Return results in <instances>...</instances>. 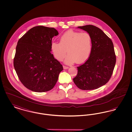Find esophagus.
Wrapping results in <instances>:
<instances>
[{"label":"esophagus","mask_w":132,"mask_h":132,"mask_svg":"<svg viewBox=\"0 0 132 132\" xmlns=\"http://www.w3.org/2000/svg\"><path fill=\"white\" fill-rule=\"evenodd\" d=\"M63 67L64 69H67L69 68L68 66H65V65H63Z\"/></svg>","instance_id":"34e87169"}]
</instances>
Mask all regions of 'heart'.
I'll return each mask as SVG.
<instances>
[{
  "instance_id": "1",
  "label": "heart",
  "mask_w": 132,
  "mask_h": 132,
  "mask_svg": "<svg viewBox=\"0 0 132 132\" xmlns=\"http://www.w3.org/2000/svg\"><path fill=\"white\" fill-rule=\"evenodd\" d=\"M92 48V38L88 33L73 30L64 33L60 38V43L53 42L51 45L54 56L58 61L63 60L67 51L68 55L65 60L67 64L85 62L90 55Z\"/></svg>"
}]
</instances>
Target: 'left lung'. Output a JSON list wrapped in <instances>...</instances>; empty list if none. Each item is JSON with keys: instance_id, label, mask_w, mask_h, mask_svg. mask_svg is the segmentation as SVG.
<instances>
[{"instance_id": "8db88e82", "label": "left lung", "mask_w": 132, "mask_h": 132, "mask_svg": "<svg viewBox=\"0 0 132 132\" xmlns=\"http://www.w3.org/2000/svg\"><path fill=\"white\" fill-rule=\"evenodd\" d=\"M78 28L90 35L92 48L88 60L77 67L78 74L73 81L82 90L97 89L105 85L112 75L116 61L113 43L97 27L88 25Z\"/></svg>"}]
</instances>
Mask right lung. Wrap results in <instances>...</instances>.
I'll list each match as a JSON object with an SVG mask.
<instances>
[{
    "label": "right lung",
    "instance_id": "right-lung-1",
    "mask_svg": "<svg viewBox=\"0 0 132 132\" xmlns=\"http://www.w3.org/2000/svg\"><path fill=\"white\" fill-rule=\"evenodd\" d=\"M58 35L53 28L38 26L19 39L14 67L26 88L43 93L52 89L63 66L51 53L52 39Z\"/></svg>",
    "mask_w": 132,
    "mask_h": 132
}]
</instances>
